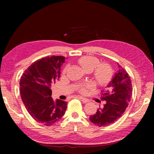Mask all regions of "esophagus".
Returning <instances> with one entry per match:
<instances>
[{
	"mask_svg": "<svg viewBox=\"0 0 154 154\" xmlns=\"http://www.w3.org/2000/svg\"><path fill=\"white\" fill-rule=\"evenodd\" d=\"M76 98H78V99H79V100H80L81 101H82V102H83V103H87L88 102V101H89V100H88V99L83 98V97H82V96H76Z\"/></svg>",
	"mask_w": 154,
	"mask_h": 154,
	"instance_id": "34e87169",
	"label": "esophagus"
}]
</instances>
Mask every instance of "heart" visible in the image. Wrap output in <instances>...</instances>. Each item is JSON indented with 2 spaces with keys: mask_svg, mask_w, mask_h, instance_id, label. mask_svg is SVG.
I'll return each mask as SVG.
<instances>
[{
  "mask_svg": "<svg viewBox=\"0 0 154 154\" xmlns=\"http://www.w3.org/2000/svg\"><path fill=\"white\" fill-rule=\"evenodd\" d=\"M80 66L85 71H93V76L96 82L100 85H106L109 82L113 76L110 65L106 63H99V60L93 56H83L79 60ZM82 93L87 92L86 88L83 87L80 89Z\"/></svg>",
  "mask_w": 154,
  "mask_h": 154,
  "instance_id": "b5f03b06",
  "label": "heart"
}]
</instances>
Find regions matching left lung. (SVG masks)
<instances>
[{"label":"left lung","instance_id":"obj_1","mask_svg":"<svg viewBox=\"0 0 154 154\" xmlns=\"http://www.w3.org/2000/svg\"><path fill=\"white\" fill-rule=\"evenodd\" d=\"M119 71L106 88L102 91L101 99L105 100L103 108L98 109L90 120L99 127L113 124L125 112L132 96V83L130 75L118 64Z\"/></svg>","mask_w":154,"mask_h":154}]
</instances>
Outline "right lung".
Listing matches in <instances>:
<instances>
[{"label":"right lung","instance_id":"add662e5","mask_svg":"<svg viewBox=\"0 0 154 154\" xmlns=\"http://www.w3.org/2000/svg\"><path fill=\"white\" fill-rule=\"evenodd\" d=\"M65 62L61 56H51L34 62L26 70L20 82L22 102L31 117L49 126L58 122L66 110L67 103L51 98V86L58 80Z\"/></svg>","mask_w":154,"mask_h":154}]
</instances>
